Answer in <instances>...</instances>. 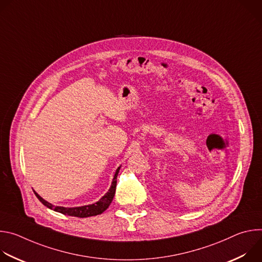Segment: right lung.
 <instances>
[{"instance_id":"obj_1","label":"right lung","mask_w":262,"mask_h":262,"mask_svg":"<svg viewBox=\"0 0 262 262\" xmlns=\"http://www.w3.org/2000/svg\"><path fill=\"white\" fill-rule=\"evenodd\" d=\"M121 166H119L115 172L113 181H112V184L110 186L108 191L95 203L93 204H89V205H84V206H78V207H64V206H55L52 203L48 202L47 200H45L42 197H40L38 194H37L35 191V195L36 197L39 199V201L46 205L48 208L55 210L57 212L66 214V215H71V216H78V217H88V216H92V215H97L102 213L111 204V202L113 201L114 195H115V191H116V183H117V176L119 173Z\"/></svg>"}]
</instances>
